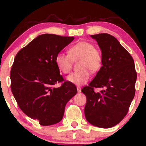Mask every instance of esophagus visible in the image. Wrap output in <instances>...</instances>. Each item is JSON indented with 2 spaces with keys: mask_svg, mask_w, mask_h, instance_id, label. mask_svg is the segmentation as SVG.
Returning a JSON list of instances; mask_svg holds the SVG:
<instances>
[{
  "mask_svg": "<svg viewBox=\"0 0 146 146\" xmlns=\"http://www.w3.org/2000/svg\"><path fill=\"white\" fill-rule=\"evenodd\" d=\"M77 89H78V93H81L82 90H81V88H80V86H77Z\"/></svg>",
  "mask_w": 146,
  "mask_h": 146,
  "instance_id": "34e87169",
  "label": "esophagus"
}]
</instances>
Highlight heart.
<instances>
[{"mask_svg": "<svg viewBox=\"0 0 146 146\" xmlns=\"http://www.w3.org/2000/svg\"><path fill=\"white\" fill-rule=\"evenodd\" d=\"M69 55L59 53L55 59L57 67L63 73H68L72 68V60L81 59V70L72 73L66 77L68 82L82 86L86 84L90 78L89 70L93 73L98 71L102 66V57L100 51L91 42L80 41L71 46Z\"/></svg>", "mask_w": 146, "mask_h": 146, "instance_id": "b5f03b06", "label": "heart"}]
</instances>
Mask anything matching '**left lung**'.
Segmentation results:
<instances>
[{"instance_id": "8db88e82", "label": "left lung", "mask_w": 146, "mask_h": 146, "mask_svg": "<svg viewBox=\"0 0 146 146\" xmlns=\"http://www.w3.org/2000/svg\"><path fill=\"white\" fill-rule=\"evenodd\" d=\"M102 51V66L88 86L84 115L95 126L109 128L118 124L128 113L135 94L137 73L132 56L115 37L108 33L91 35ZM95 88H103L98 93Z\"/></svg>"}]
</instances>
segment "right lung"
Segmentation results:
<instances>
[{
  "mask_svg": "<svg viewBox=\"0 0 146 146\" xmlns=\"http://www.w3.org/2000/svg\"><path fill=\"white\" fill-rule=\"evenodd\" d=\"M74 37L42 34L17 53L10 73L11 89L22 111L42 125L62 120L66 103L76 95L73 84L64 82L55 59Z\"/></svg>",
  "mask_w": 146,
  "mask_h": 146,
  "instance_id": "right-lung-1",
  "label": "right lung"
}]
</instances>
